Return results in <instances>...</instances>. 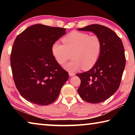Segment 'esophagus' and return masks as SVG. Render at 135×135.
Returning <instances> with one entry per match:
<instances>
[{"instance_id": "34e87169", "label": "esophagus", "mask_w": 135, "mask_h": 135, "mask_svg": "<svg viewBox=\"0 0 135 135\" xmlns=\"http://www.w3.org/2000/svg\"><path fill=\"white\" fill-rule=\"evenodd\" d=\"M68 74H69V76H71V77L75 76V73H73V72H69V73H68Z\"/></svg>"}]
</instances>
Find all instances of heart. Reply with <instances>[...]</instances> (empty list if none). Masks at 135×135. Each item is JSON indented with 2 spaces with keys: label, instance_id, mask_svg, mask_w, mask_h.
Instances as JSON below:
<instances>
[{
  "label": "heart",
  "instance_id": "obj_1",
  "mask_svg": "<svg viewBox=\"0 0 135 135\" xmlns=\"http://www.w3.org/2000/svg\"><path fill=\"white\" fill-rule=\"evenodd\" d=\"M63 45L55 42L52 46V53L59 64L62 65L71 57V61L64 65L69 71H75L83 68H92L99 59L102 43L98 36L88 33L72 31L62 39Z\"/></svg>",
  "mask_w": 135,
  "mask_h": 135
}]
</instances>
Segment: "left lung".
I'll return each mask as SVG.
<instances>
[{"instance_id":"8db88e82","label":"left lung","mask_w":135,"mask_h":135,"mask_svg":"<svg viewBox=\"0 0 135 135\" xmlns=\"http://www.w3.org/2000/svg\"><path fill=\"white\" fill-rule=\"evenodd\" d=\"M80 31L93 32L99 37L102 50L96 64L88 71L76 75L80 79L78 93L89 103L103 102L118 90L126 65L124 49L120 38L105 26L91 24Z\"/></svg>"}]
</instances>
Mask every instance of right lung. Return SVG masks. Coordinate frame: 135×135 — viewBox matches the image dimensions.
Returning a JSON list of instances; mask_svg holds the SVG:
<instances>
[{
  "instance_id": "obj_1",
  "label": "right lung",
  "mask_w": 135,
  "mask_h": 135,
  "mask_svg": "<svg viewBox=\"0 0 135 135\" xmlns=\"http://www.w3.org/2000/svg\"><path fill=\"white\" fill-rule=\"evenodd\" d=\"M65 30L35 24L15 38L11 54L13 80L21 95L31 103L46 105L54 102L68 79L51 50Z\"/></svg>"
}]
</instances>
